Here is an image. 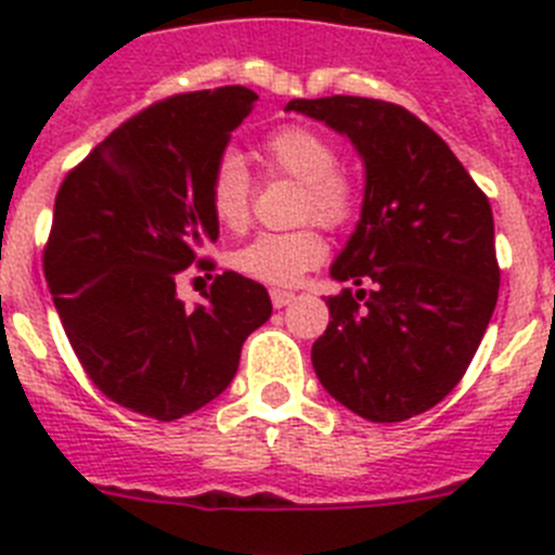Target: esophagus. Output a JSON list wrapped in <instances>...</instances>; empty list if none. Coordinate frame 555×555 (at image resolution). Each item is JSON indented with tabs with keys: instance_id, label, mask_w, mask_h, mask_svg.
Returning a JSON list of instances; mask_svg holds the SVG:
<instances>
[{
	"instance_id": "1",
	"label": "esophagus",
	"mask_w": 555,
	"mask_h": 555,
	"mask_svg": "<svg viewBox=\"0 0 555 555\" xmlns=\"http://www.w3.org/2000/svg\"><path fill=\"white\" fill-rule=\"evenodd\" d=\"M269 297H272L274 308H283L294 300V294L286 292V288H272V292H269Z\"/></svg>"
}]
</instances>
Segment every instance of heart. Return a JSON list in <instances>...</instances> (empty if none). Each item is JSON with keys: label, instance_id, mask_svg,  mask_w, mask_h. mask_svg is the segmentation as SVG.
<instances>
[{"label": "heart", "instance_id": "b5f03b06", "mask_svg": "<svg viewBox=\"0 0 555 555\" xmlns=\"http://www.w3.org/2000/svg\"><path fill=\"white\" fill-rule=\"evenodd\" d=\"M263 164L302 185L297 219L341 228L356 217L358 185L338 164V150L320 130L286 125L269 132L261 146ZM208 205L222 228L242 230L253 208V178L233 152L222 155L208 180ZM325 258V238L317 228L292 233H261L233 255L235 269L269 286H292Z\"/></svg>", "mask_w": 555, "mask_h": 555}]
</instances>
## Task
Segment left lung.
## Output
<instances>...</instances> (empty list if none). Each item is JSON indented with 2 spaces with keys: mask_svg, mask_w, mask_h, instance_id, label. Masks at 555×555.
<instances>
[{
  "mask_svg": "<svg viewBox=\"0 0 555 555\" xmlns=\"http://www.w3.org/2000/svg\"><path fill=\"white\" fill-rule=\"evenodd\" d=\"M366 166L356 233L331 274L311 347L320 384L370 423H403L455 389L492 320L500 288L494 219L453 150L411 111L366 96L292 100Z\"/></svg>",
  "mask_w": 555,
  "mask_h": 555,
  "instance_id": "8db88e82",
  "label": "left lung"
}]
</instances>
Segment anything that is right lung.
<instances>
[{"instance_id":"obj_1","label":"right lung","mask_w":555,"mask_h":555,"mask_svg":"<svg viewBox=\"0 0 555 555\" xmlns=\"http://www.w3.org/2000/svg\"><path fill=\"white\" fill-rule=\"evenodd\" d=\"M244 86L144 107L68 171L55 197L43 274L72 350L96 389L171 423L233 380L244 338L272 317L261 283L214 278L185 308L178 278L219 238L208 180L230 132L253 113Z\"/></svg>"}]
</instances>
